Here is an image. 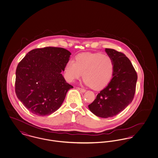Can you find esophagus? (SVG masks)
<instances>
[{
    "instance_id": "obj_1",
    "label": "esophagus",
    "mask_w": 158,
    "mask_h": 158,
    "mask_svg": "<svg viewBox=\"0 0 158 158\" xmlns=\"http://www.w3.org/2000/svg\"><path fill=\"white\" fill-rule=\"evenodd\" d=\"M77 89H78V90H79L80 91H81V92H82V93H84V92H85V91H86L85 89H82V88H80V87H78Z\"/></svg>"
}]
</instances>
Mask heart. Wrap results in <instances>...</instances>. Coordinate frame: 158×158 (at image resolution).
<instances>
[{
	"label": "heart",
	"instance_id": "1",
	"mask_svg": "<svg viewBox=\"0 0 158 158\" xmlns=\"http://www.w3.org/2000/svg\"><path fill=\"white\" fill-rule=\"evenodd\" d=\"M114 71L115 62L111 56L101 53L85 52L77 55L75 62L68 61L65 75L69 82H73L83 75L85 85L100 90L110 81Z\"/></svg>",
	"mask_w": 158,
	"mask_h": 158
}]
</instances>
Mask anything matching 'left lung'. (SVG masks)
Masks as SVG:
<instances>
[{
    "label": "left lung",
    "mask_w": 158,
    "mask_h": 158,
    "mask_svg": "<svg viewBox=\"0 0 158 158\" xmlns=\"http://www.w3.org/2000/svg\"><path fill=\"white\" fill-rule=\"evenodd\" d=\"M105 52L114 60V74L108 85L89 105L93 114L105 118L115 116L131 103L137 80L135 69L124 53L112 49H105Z\"/></svg>",
    "instance_id": "8db88e82"
}]
</instances>
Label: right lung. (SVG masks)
I'll use <instances>...</instances> for the list:
<instances>
[{"instance_id": "right-lung-1", "label": "right lung", "mask_w": 158, "mask_h": 158, "mask_svg": "<svg viewBox=\"0 0 158 158\" xmlns=\"http://www.w3.org/2000/svg\"><path fill=\"white\" fill-rule=\"evenodd\" d=\"M71 55L61 48H38L29 52L18 64L15 93L30 112L45 116L60 107L67 92L73 88L61 74Z\"/></svg>"}]
</instances>
